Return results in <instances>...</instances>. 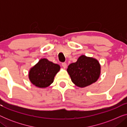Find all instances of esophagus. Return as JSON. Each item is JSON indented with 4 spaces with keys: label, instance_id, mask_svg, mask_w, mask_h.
<instances>
[{
    "label": "esophagus",
    "instance_id": "34e87169",
    "mask_svg": "<svg viewBox=\"0 0 127 127\" xmlns=\"http://www.w3.org/2000/svg\"><path fill=\"white\" fill-rule=\"evenodd\" d=\"M62 66L64 69H65L67 67V64L65 62H63V63H62Z\"/></svg>",
    "mask_w": 127,
    "mask_h": 127
}]
</instances>
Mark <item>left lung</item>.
Wrapping results in <instances>:
<instances>
[{
    "mask_svg": "<svg viewBox=\"0 0 127 127\" xmlns=\"http://www.w3.org/2000/svg\"><path fill=\"white\" fill-rule=\"evenodd\" d=\"M67 72L72 82L76 86L83 88L98 80L100 74V65L96 59L83 55L76 62L68 66Z\"/></svg>",
    "mask_w": 127,
    "mask_h": 127,
    "instance_id": "obj_1",
    "label": "left lung"
}]
</instances>
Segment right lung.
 Wrapping results in <instances>:
<instances>
[{"label": "right lung", "mask_w": 127, "mask_h": 127, "mask_svg": "<svg viewBox=\"0 0 127 127\" xmlns=\"http://www.w3.org/2000/svg\"><path fill=\"white\" fill-rule=\"evenodd\" d=\"M60 70V66L43 58L29 72L31 82L39 88H46L54 81L55 76Z\"/></svg>", "instance_id": "right-lung-1"}]
</instances>
